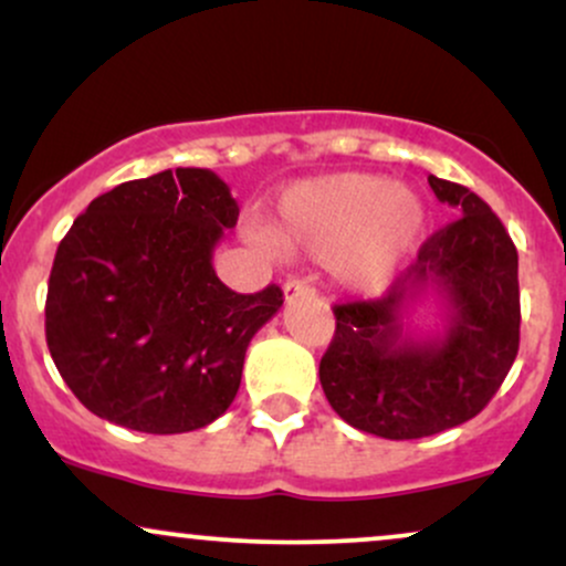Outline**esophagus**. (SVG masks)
<instances>
[{"mask_svg": "<svg viewBox=\"0 0 566 566\" xmlns=\"http://www.w3.org/2000/svg\"><path fill=\"white\" fill-rule=\"evenodd\" d=\"M316 295V290L311 287L308 279H287V284H284V301L292 303L297 301V297H311Z\"/></svg>", "mask_w": 566, "mask_h": 566, "instance_id": "esophagus-1", "label": "esophagus"}]
</instances>
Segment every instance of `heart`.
<instances>
[{"mask_svg":"<svg viewBox=\"0 0 566 566\" xmlns=\"http://www.w3.org/2000/svg\"><path fill=\"white\" fill-rule=\"evenodd\" d=\"M426 226L428 207L412 188L388 175L337 172L282 193L274 239L284 250L329 258L346 287L380 292L418 252Z\"/></svg>","mask_w":566,"mask_h":566,"instance_id":"heart-1","label":"heart"}]
</instances>
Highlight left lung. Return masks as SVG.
I'll list each match as a JSON object with an SVG mask.
<instances>
[{"mask_svg":"<svg viewBox=\"0 0 566 566\" xmlns=\"http://www.w3.org/2000/svg\"><path fill=\"white\" fill-rule=\"evenodd\" d=\"M458 220L420 247L418 261L378 301L335 305V337L319 380L348 426L382 439H420L476 418L518 350V255L484 199L428 175ZM426 294L446 305L439 336L411 333Z\"/></svg>","mask_w":566,"mask_h":566,"instance_id":"8db88e82","label":"left lung"}]
</instances>
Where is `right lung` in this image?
I'll return each mask as SVG.
<instances>
[{"instance_id":"1","label":"right lung","mask_w":566,"mask_h":566,"mask_svg":"<svg viewBox=\"0 0 566 566\" xmlns=\"http://www.w3.org/2000/svg\"><path fill=\"white\" fill-rule=\"evenodd\" d=\"M239 205L212 170L178 167L90 201L57 244L44 333L90 412L143 433L210 426L242 382L244 354L282 308L276 284L239 295L212 252Z\"/></svg>"}]
</instances>
